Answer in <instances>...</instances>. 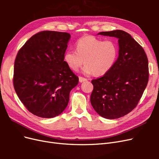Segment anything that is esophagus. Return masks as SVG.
<instances>
[{
  "instance_id": "esophagus-1",
  "label": "esophagus",
  "mask_w": 159,
  "mask_h": 159,
  "mask_svg": "<svg viewBox=\"0 0 159 159\" xmlns=\"http://www.w3.org/2000/svg\"><path fill=\"white\" fill-rule=\"evenodd\" d=\"M87 80H88V79H86L85 78H83V77H80V78H79L80 82H84V81H87Z\"/></svg>"
}]
</instances>
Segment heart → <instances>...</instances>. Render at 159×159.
Here are the masks:
<instances>
[{
  "mask_svg": "<svg viewBox=\"0 0 159 159\" xmlns=\"http://www.w3.org/2000/svg\"><path fill=\"white\" fill-rule=\"evenodd\" d=\"M75 50H67L64 61L69 68L77 71L85 64V75H103L111 70L118 56L117 44L111 40H103L93 36H83L76 41Z\"/></svg>",
  "mask_w": 159,
  "mask_h": 159,
  "instance_id": "b5f03b06",
  "label": "heart"
}]
</instances>
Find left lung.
Instances as JSON below:
<instances>
[{
    "label": "left lung",
    "mask_w": 159,
    "mask_h": 159,
    "mask_svg": "<svg viewBox=\"0 0 159 159\" xmlns=\"http://www.w3.org/2000/svg\"><path fill=\"white\" fill-rule=\"evenodd\" d=\"M99 34L118 38L119 57L108 73L91 80V105L101 116L121 117L136 107L148 81V61L143 47L121 30Z\"/></svg>",
    "instance_id": "8db88e82"
}]
</instances>
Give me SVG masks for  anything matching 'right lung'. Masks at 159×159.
I'll return each mask as SVG.
<instances>
[{"label": "right lung", "mask_w": 159, "mask_h": 159, "mask_svg": "<svg viewBox=\"0 0 159 159\" xmlns=\"http://www.w3.org/2000/svg\"><path fill=\"white\" fill-rule=\"evenodd\" d=\"M68 32L45 30L33 35L19 50L14 66L13 85L30 113L52 118L64 111L70 91L79 78L66 64Z\"/></svg>", "instance_id": "right-lung-1"}]
</instances>
